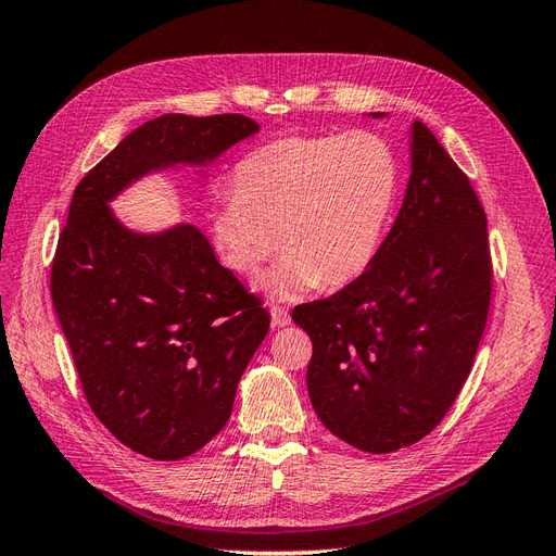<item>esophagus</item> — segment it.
Here are the masks:
<instances>
[{"label": "esophagus", "instance_id": "esophagus-1", "mask_svg": "<svg viewBox=\"0 0 556 556\" xmlns=\"http://www.w3.org/2000/svg\"><path fill=\"white\" fill-rule=\"evenodd\" d=\"M271 323L274 327H288L292 323V317L282 306H271Z\"/></svg>", "mask_w": 556, "mask_h": 556}]
</instances>
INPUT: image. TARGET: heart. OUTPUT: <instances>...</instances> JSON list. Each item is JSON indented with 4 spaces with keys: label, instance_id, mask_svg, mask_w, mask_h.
I'll list each match as a JSON object with an SVG mask.
<instances>
[{
    "label": "heart",
    "instance_id": "b5f03b06",
    "mask_svg": "<svg viewBox=\"0 0 556 556\" xmlns=\"http://www.w3.org/2000/svg\"><path fill=\"white\" fill-rule=\"evenodd\" d=\"M233 197L208 213L211 241L241 276L285 252L266 280L276 296L357 280L382 248L399 197V162L374 131L308 134L245 155Z\"/></svg>",
    "mask_w": 556,
    "mask_h": 556
}]
</instances>
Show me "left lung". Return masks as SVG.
<instances>
[{
  "label": "left lung",
  "mask_w": 556,
  "mask_h": 556,
  "mask_svg": "<svg viewBox=\"0 0 556 556\" xmlns=\"http://www.w3.org/2000/svg\"><path fill=\"white\" fill-rule=\"evenodd\" d=\"M413 174L376 262L292 319L313 341L308 394L348 445L387 454L422 441L459 396L490 313L486 215L468 176L415 121Z\"/></svg>",
  "instance_id": "8db88e82"
}]
</instances>
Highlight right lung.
<instances>
[{
	"mask_svg": "<svg viewBox=\"0 0 556 556\" xmlns=\"http://www.w3.org/2000/svg\"><path fill=\"white\" fill-rule=\"evenodd\" d=\"M257 131L241 113L148 121L76 185L50 296L88 406L150 459L190 457L220 431L271 315L192 225L143 237L109 201L153 169L206 164Z\"/></svg>",
	"mask_w": 556,
	"mask_h": 556,
	"instance_id": "1",
	"label": "right lung"
}]
</instances>
